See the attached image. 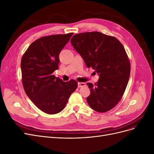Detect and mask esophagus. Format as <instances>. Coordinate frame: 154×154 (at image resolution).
Segmentation results:
<instances>
[{
  "instance_id": "34e87169",
  "label": "esophagus",
  "mask_w": 154,
  "mask_h": 154,
  "mask_svg": "<svg viewBox=\"0 0 154 154\" xmlns=\"http://www.w3.org/2000/svg\"><path fill=\"white\" fill-rule=\"evenodd\" d=\"M84 86H85V83H83V82H79V83H78V87L79 88L83 87H84Z\"/></svg>"
}]
</instances>
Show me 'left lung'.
Segmentation results:
<instances>
[{
  "instance_id": "8db88e82",
  "label": "left lung",
  "mask_w": 154,
  "mask_h": 154,
  "mask_svg": "<svg viewBox=\"0 0 154 154\" xmlns=\"http://www.w3.org/2000/svg\"><path fill=\"white\" fill-rule=\"evenodd\" d=\"M71 42L87 67L100 76L94 85L87 83L91 91L87 97L88 105L98 112L113 109L122 98L130 74V61L122 44L97 31L76 34Z\"/></svg>"
}]
</instances>
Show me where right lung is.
Returning a JSON list of instances; mask_svg holds the SVG:
<instances>
[{
    "mask_svg": "<svg viewBox=\"0 0 154 154\" xmlns=\"http://www.w3.org/2000/svg\"><path fill=\"white\" fill-rule=\"evenodd\" d=\"M73 32L42 36L33 42L21 60L22 82L26 94L36 107L48 114H55L66 106L78 82H64L53 75L58 69L59 54Z\"/></svg>",
    "mask_w": 154,
    "mask_h": 154,
    "instance_id": "add662e5",
    "label": "right lung"
}]
</instances>
